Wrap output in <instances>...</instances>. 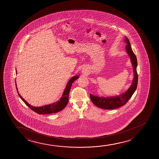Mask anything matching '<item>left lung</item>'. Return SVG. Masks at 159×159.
<instances>
[{"instance_id": "8db88e82", "label": "left lung", "mask_w": 159, "mask_h": 159, "mask_svg": "<svg viewBox=\"0 0 159 159\" xmlns=\"http://www.w3.org/2000/svg\"><path fill=\"white\" fill-rule=\"evenodd\" d=\"M124 41L126 43V52L130 58L131 62L133 66L134 70V78L133 79V82L131 85L130 87L125 92L120 94L118 96L115 97H102L98 96H93V94H90V98L92 102L94 104L99 108L107 110L117 109L123 105L125 104L128 102L130 98L133 96V94L135 92L137 89V83H138V75H137V58L135 54L133 52V50L131 47L130 43L127 37H125Z\"/></svg>"}]
</instances>
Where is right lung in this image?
I'll return each instance as SVG.
<instances>
[{
    "label": "right lung",
    "mask_w": 159,
    "mask_h": 159,
    "mask_svg": "<svg viewBox=\"0 0 159 159\" xmlns=\"http://www.w3.org/2000/svg\"><path fill=\"white\" fill-rule=\"evenodd\" d=\"M17 70H16V74H17ZM79 78L78 75H75V76L72 77V78L70 79L69 81L68 82L67 84L66 85L65 89L63 91V94L62 97L60 99V100H58L57 102H54L52 104L47 105H44L42 107H35L31 106V105L29 104L28 102H26V100H24L23 98H22V96L20 95L18 91L17 86L16 84V87L17 91L18 94L20 96V98H21L24 103L29 107L32 110L39 113V114H50V113H56L59 111H60L63 110L66 106L67 105L68 102V97H69V93H70V89L72 86V83L74 82V81L76 80L77 79Z\"/></svg>",
    "instance_id": "1"
}]
</instances>
